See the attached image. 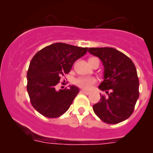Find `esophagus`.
I'll use <instances>...</instances> for the list:
<instances>
[{
  "mask_svg": "<svg viewBox=\"0 0 153 153\" xmlns=\"http://www.w3.org/2000/svg\"><path fill=\"white\" fill-rule=\"evenodd\" d=\"M81 91H82V92H83V93H85V95H89V94H90V91H86V90H84V89H82Z\"/></svg>",
  "mask_w": 153,
  "mask_h": 153,
  "instance_id": "esophagus-1",
  "label": "esophagus"
}]
</instances>
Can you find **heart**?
I'll list each match as a JSON object with an SVG mask.
<instances>
[{"label":"heart","mask_w":153,"mask_h":153,"mask_svg":"<svg viewBox=\"0 0 153 153\" xmlns=\"http://www.w3.org/2000/svg\"><path fill=\"white\" fill-rule=\"evenodd\" d=\"M93 58H89V60H91ZM96 82L95 78H90V77H80V78H77L75 82V84L78 87L82 88H85V89H89L92 86V85Z\"/></svg>","instance_id":"heart-1"}]
</instances>
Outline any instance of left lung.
I'll use <instances>...</instances> for the list:
<instances>
[{"mask_svg":"<svg viewBox=\"0 0 153 153\" xmlns=\"http://www.w3.org/2000/svg\"><path fill=\"white\" fill-rule=\"evenodd\" d=\"M88 51L99 57L105 68L104 81L99 89L108 96L93 105L95 115L104 123L117 124L131 116L139 96V82L132 61L112 48H91Z\"/></svg>","mask_w":153,"mask_h":153,"instance_id":"left-lung-1","label":"left lung"}]
</instances>
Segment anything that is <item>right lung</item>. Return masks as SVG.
I'll return each instance as SVG.
<instances>
[{"mask_svg":"<svg viewBox=\"0 0 153 153\" xmlns=\"http://www.w3.org/2000/svg\"><path fill=\"white\" fill-rule=\"evenodd\" d=\"M87 51L88 48L54 43L34 54L27 70V90L30 103L40 114L54 119L68 109L79 92L78 88L56 91L55 87Z\"/></svg>","mask_w":153,"mask_h":153,"instance_id":"1","label":"right lung"}]
</instances>
